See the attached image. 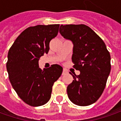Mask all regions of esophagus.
I'll return each mask as SVG.
<instances>
[{"label":"esophagus","instance_id":"esophagus-1","mask_svg":"<svg viewBox=\"0 0 121 121\" xmlns=\"http://www.w3.org/2000/svg\"><path fill=\"white\" fill-rule=\"evenodd\" d=\"M68 73L67 70V69H63V75H65V74H67Z\"/></svg>","mask_w":121,"mask_h":121}]
</instances>
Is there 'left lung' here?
Instances as JSON below:
<instances>
[{"label":"left lung","mask_w":121,"mask_h":121,"mask_svg":"<svg viewBox=\"0 0 121 121\" xmlns=\"http://www.w3.org/2000/svg\"><path fill=\"white\" fill-rule=\"evenodd\" d=\"M59 32L73 44V67L80 71L72 75L74 80L67 86V94L73 104L85 106L99 99L110 72V55L104 41L90 27L61 25Z\"/></svg>","instance_id":"8db88e82"}]
</instances>
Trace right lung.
Instances as JSON below:
<instances>
[{"label": "right lung", "instance_id": "add662e5", "mask_svg": "<svg viewBox=\"0 0 121 121\" xmlns=\"http://www.w3.org/2000/svg\"><path fill=\"white\" fill-rule=\"evenodd\" d=\"M59 25L30 27L19 35L8 52L7 70L19 97L31 106H40L50 99L54 83L60 77L63 67L52 65L39 67V58L48 54L50 42L58 32Z\"/></svg>", "mask_w": 121, "mask_h": 121}]
</instances>
